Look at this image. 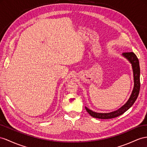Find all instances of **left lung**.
<instances>
[{"mask_svg": "<svg viewBox=\"0 0 147 147\" xmlns=\"http://www.w3.org/2000/svg\"><path fill=\"white\" fill-rule=\"evenodd\" d=\"M123 56L129 60L131 63L132 66L133 72H134V88L133 89L132 93L130 97L129 100L127 103L123 106L121 108H120L117 111L110 113H97L93 112L89 109L88 108L85 107L86 110L92 117L97 119H109L117 117L120 115L123 114L126 112L131 107V106L134 104L135 100L137 99L139 91L140 88V66H139V61L134 52H125L122 54Z\"/></svg>", "mask_w": 147, "mask_h": 147, "instance_id": "1", "label": "left lung"}]
</instances>
